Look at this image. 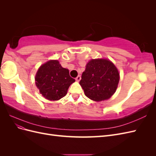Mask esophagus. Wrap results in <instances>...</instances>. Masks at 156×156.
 Wrapping results in <instances>:
<instances>
[{
	"label": "esophagus",
	"mask_w": 156,
	"mask_h": 156,
	"mask_svg": "<svg viewBox=\"0 0 156 156\" xmlns=\"http://www.w3.org/2000/svg\"><path fill=\"white\" fill-rule=\"evenodd\" d=\"M81 76H80V75H78V76L76 77V78H75V80H76V81H80V80H81Z\"/></svg>",
	"instance_id": "34e87169"
}]
</instances>
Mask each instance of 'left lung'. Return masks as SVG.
I'll return each mask as SVG.
<instances>
[{"instance_id": "1", "label": "left lung", "mask_w": 156, "mask_h": 156, "mask_svg": "<svg viewBox=\"0 0 156 156\" xmlns=\"http://www.w3.org/2000/svg\"><path fill=\"white\" fill-rule=\"evenodd\" d=\"M119 79V71L110 60L92 59L87 64L79 84L87 97L101 101L114 94Z\"/></svg>"}]
</instances>
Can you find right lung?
<instances>
[{"instance_id": "obj_1", "label": "right lung", "mask_w": 156, "mask_h": 156, "mask_svg": "<svg viewBox=\"0 0 156 156\" xmlns=\"http://www.w3.org/2000/svg\"><path fill=\"white\" fill-rule=\"evenodd\" d=\"M35 81L42 96L55 101L66 95L75 79L69 76V70L61 66L58 60H49L37 70Z\"/></svg>"}]
</instances>
